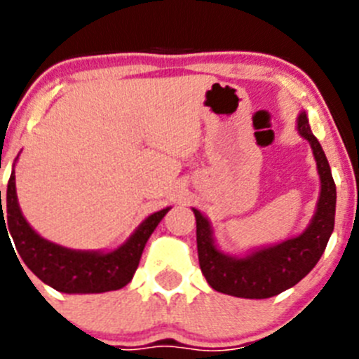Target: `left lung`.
Returning a JSON list of instances; mask_svg holds the SVG:
<instances>
[{"label":"left lung","instance_id":"8db88e82","mask_svg":"<svg viewBox=\"0 0 359 359\" xmlns=\"http://www.w3.org/2000/svg\"><path fill=\"white\" fill-rule=\"evenodd\" d=\"M297 129L309 141L321 180L316 212L300 236L274 246L260 248L246 257H230L216 248L208 218L194 209L197 222L198 265L212 290L241 299H271L302 281L314 269L328 244L335 225L337 190L326 155L312 134L305 111L297 120Z\"/></svg>","mask_w":359,"mask_h":359}]
</instances>
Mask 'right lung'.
<instances>
[{"mask_svg": "<svg viewBox=\"0 0 359 359\" xmlns=\"http://www.w3.org/2000/svg\"><path fill=\"white\" fill-rule=\"evenodd\" d=\"M169 209L148 216L122 246L109 253L67 250L43 239L31 229L19 208L15 172H12L5 205L1 204L0 190V232L1 229L6 230V236L11 232L17 253L45 285L62 293H104L123 288L130 283L140 265L144 244Z\"/></svg>", "mask_w": 359, "mask_h": 359, "instance_id": "right-lung-1", "label": "right lung"}]
</instances>
